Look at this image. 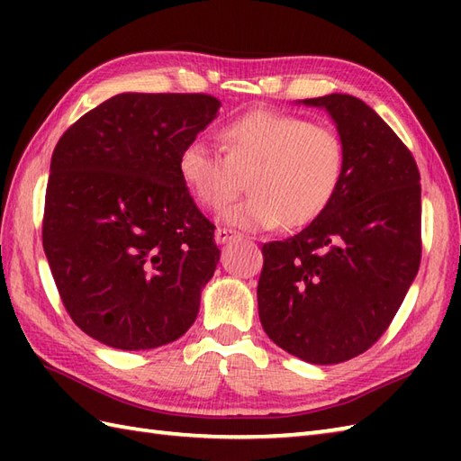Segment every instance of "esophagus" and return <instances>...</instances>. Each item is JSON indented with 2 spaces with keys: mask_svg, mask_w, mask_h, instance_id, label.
<instances>
[{
  "mask_svg": "<svg viewBox=\"0 0 461 461\" xmlns=\"http://www.w3.org/2000/svg\"><path fill=\"white\" fill-rule=\"evenodd\" d=\"M213 236H215V241H218V243H228L233 238V231L225 230V228H218V230H215Z\"/></svg>",
  "mask_w": 461,
  "mask_h": 461,
  "instance_id": "obj_1",
  "label": "esophagus"
}]
</instances>
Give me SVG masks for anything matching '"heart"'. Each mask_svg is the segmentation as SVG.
<instances>
[{"instance_id": "b5f03b06", "label": "heart", "mask_w": 461, "mask_h": 461, "mask_svg": "<svg viewBox=\"0 0 461 461\" xmlns=\"http://www.w3.org/2000/svg\"><path fill=\"white\" fill-rule=\"evenodd\" d=\"M221 140L225 153L203 139L185 144L178 172L192 198L210 210L228 203L246 174L249 194L221 213L238 230L311 221L325 210L345 172L340 136L293 114H243L223 126Z\"/></svg>"}]
</instances>
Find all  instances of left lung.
<instances>
[{"instance_id":"left-lung-1","label":"left lung","mask_w":461,"mask_h":461,"mask_svg":"<svg viewBox=\"0 0 461 461\" xmlns=\"http://www.w3.org/2000/svg\"><path fill=\"white\" fill-rule=\"evenodd\" d=\"M325 109L345 144V172L305 230L263 246V330L289 355L337 365L384 335L420 267L422 200L412 152L357 96L299 101Z\"/></svg>"}]
</instances>
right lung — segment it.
I'll use <instances>...</instances> for the list:
<instances>
[{
	"mask_svg": "<svg viewBox=\"0 0 461 461\" xmlns=\"http://www.w3.org/2000/svg\"><path fill=\"white\" fill-rule=\"evenodd\" d=\"M220 106L202 93H122L55 146L43 249L75 325L106 347L168 345L198 317L220 249L178 158Z\"/></svg>",
	"mask_w": 461,
	"mask_h": 461,
	"instance_id": "add662e5",
	"label": "right lung"
}]
</instances>
